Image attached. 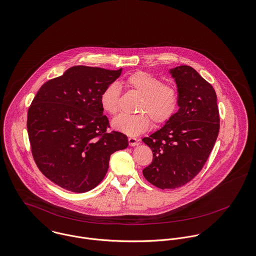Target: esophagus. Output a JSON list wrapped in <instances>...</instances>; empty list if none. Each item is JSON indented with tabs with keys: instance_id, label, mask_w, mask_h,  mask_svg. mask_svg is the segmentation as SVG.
I'll list each match as a JSON object with an SVG mask.
<instances>
[{
	"instance_id": "obj_1",
	"label": "esophagus",
	"mask_w": 256,
	"mask_h": 256,
	"mask_svg": "<svg viewBox=\"0 0 256 256\" xmlns=\"http://www.w3.org/2000/svg\"><path fill=\"white\" fill-rule=\"evenodd\" d=\"M128 144L130 146H136L138 144V140L136 138H128Z\"/></svg>"
}]
</instances>
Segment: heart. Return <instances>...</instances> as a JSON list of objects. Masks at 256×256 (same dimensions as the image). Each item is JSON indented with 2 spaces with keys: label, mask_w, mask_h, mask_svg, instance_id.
Returning <instances> with one entry per match:
<instances>
[{
  "label": "heart",
  "mask_w": 256,
  "mask_h": 256,
  "mask_svg": "<svg viewBox=\"0 0 256 256\" xmlns=\"http://www.w3.org/2000/svg\"><path fill=\"white\" fill-rule=\"evenodd\" d=\"M124 86L140 95L136 104V114H122L112 122V128L126 136H134L146 132L152 120L155 126L170 120L178 108L177 89L146 71H136L128 75ZM120 90L114 83L108 85L101 93L100 102L108 114H116L120 110Z\"/></svg>",
  "instance_id": "obj_1"
}]
</instances>
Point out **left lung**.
I'll use <instances>...</instances> for the list:
<instances>
[{"label": "left lung", "mask_w": 256, "mask_h": 256, "mask_svg": "<svg viewBox=\"0 0 256 256\" xmlns=\"http://www.w3.org/2000/svg\"><path fill=\"white\" fill-rule=\"evenodd\" d=\"M170 73L177 85L179 110L163 128L142 140L154 154L142 173L159 189H175L190 182L202 170L220 130L212 86L187 65Z\"/></svg>", "instance_id": "obj_1"}]
</instances>
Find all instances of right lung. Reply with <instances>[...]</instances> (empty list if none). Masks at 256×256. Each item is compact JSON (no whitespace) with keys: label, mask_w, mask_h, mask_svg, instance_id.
Wrapping results in <instances>:
<instances>
[{"label":"right lung","mask_w":256,"mask_h":256,"mask_svg":"<svg viewBox=\"0 0 256 256\" xmlns=\"http://www.w3.org/2000/svg\"><path fill=\"white\" fill-rule=\"evenodd\" d=\"M99 67L73 66L46 82L28 112L32 154L42 173L61 188L85 193L98 186L110 155L128 148V138L108 132L102 90L120 73Z\"/></svg>","instance_id":"1"}]
</instances>
